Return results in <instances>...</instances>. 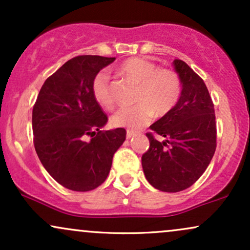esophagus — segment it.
I'll return each instance as SVG.
<instances>
[{
  "instance_id": "esophagus-1",
  "label": "esophagus",
  "mask_w": 250,
  "mask_h": 250,
  "mask_svg": "<svg viewBox=\"0 0 250 250\" xmlns=\"http://www.w3.org/2000/svg\"><path fill=\"white\" fill-rule=\"evenodd\" d=\"M135 135H136V133H135V131L128 130V131H127V139H131V137L135 136Z\"/></svg>"
}]
</instances>
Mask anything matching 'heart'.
Wrapping results in <instances>:
<instances>
[{"instance_id":"obj_1","label":"heart","mask_w":250,"mask_h":250,"mask_svg":"<svg viewBox=\"0 0 250 250\" xmlns=\"http://www.w3.org/2000/svg\"><path fill=\"white\" fill-rule=\"evenodd\" d=\"M120 71L140 83L136 102L133 107H123L111 117L116 127L140 129L147 125L156 116H163L176 105L181 94V81L170 69H160L156 63L141 57H131L120 65ZM93 95L101 107L111 109L115 104L110 87V75L101 70L96 74L91 84Z\"/></svg>"}]
</instances>
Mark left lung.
I'll return each instance as SVG.
<instances>
[{
  "label": "left lung",
  "mask_w": 250,
  "mask_h": 250,
  "mask_svg": "<svg viewBox=\"0 0 250 250\" xmlns=\"http://www.w3.org/2000/svg\"><path fill=\"white\" fill-rule=\"evenodd\" d=\"M173 65L181 81L179 101L149 127L165 140L157 141L148 133L150 147L142 155L146 179L154 188L167 193L194 185L216 149L214 104L205 82L186 62L174 60Z\"/></svg>",
  "instance_id": "1"
}]
</instances>
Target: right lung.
<instances>
[{
    "mask_svg": "<svg viewBox=\"0 0 250 250\" xmlns=\"http://www.w3.org/2000/svg\"><path fill=\"white\" fill-rule=\"evenodd\" d=\"M114 61L97 55L69 60L45 80L33 108L37 156L50 176L70 190L101 186L125 140L123 128L101 130L108 117L91 90L96 74Z\"/></svg>",
    "mask_w": 250,
    "mask_h": 250,
    "instance_id": "add662e5",
    "label": "right lung"
}]
</instances>
